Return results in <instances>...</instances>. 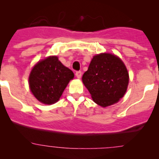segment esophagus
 <instances>
[{"label":"esophagus","mask_w":159,"mask_h":159,"mask_svg":"<svg viewBox=\"0 0 159 159\" xmlns=\"http://www.w3.org/2000/svg\"><path fill=\"white\" fill-rule=\"evenodd\" d=\"M75 75H76V77L78 78H81L82 73H81V70H78V71H76V73H75Z\"/></svg>","instance_id":"obj_1"}]
</instances>
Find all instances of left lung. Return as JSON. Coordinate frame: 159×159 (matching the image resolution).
<instances>
[{
    "label": "left lung",
    "mask_w": 159,
    "mask_h": 159,
    "mask_svg": "<svg viewBox=\"0 0 159 159\" xmlns=\"http://www.w3.org/2000/svg\"><path fill=\"white\" fill-rule=\"evenodd\" d=\"M82 81L93 101L107 107L118 102L125 94L129 73L119 57L105 53L93 57Z\"/></svg>",
    "instance_id": "1"
}]
</instances>
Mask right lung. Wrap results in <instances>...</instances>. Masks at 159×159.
<instances>
[{"label":"right lung","mask_w":159,"mask_h":159,"mask_svg":"<svg viewBox=\"0 0 159 159\" xmlns=\"http://www.w3.org/2000/svg\"><path fill=\"white\" fill-rule=\"evenodd\" d=\"M74 73L52 56L38 62L29 76L31 92L39 102L51 105L59 100Z\"/></svg>","instance_id":"1"}]
</instances>
